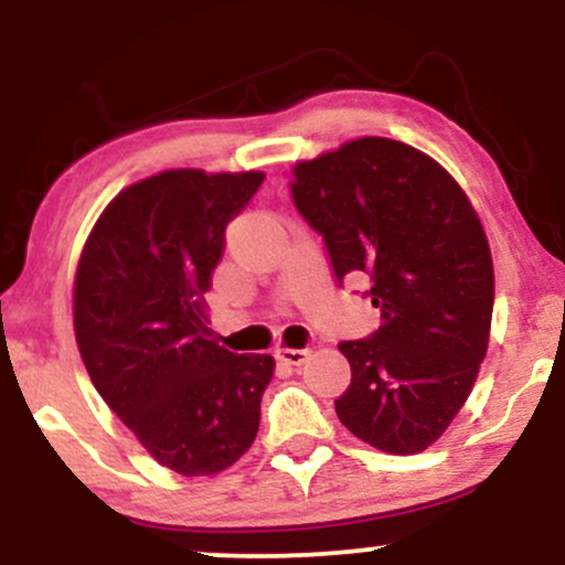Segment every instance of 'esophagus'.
I'll return each mask as SVG.
<instances>
[{
  "mask_svg": "<svg viewBox=\"0 0 565 565\" xmlns=\"http://www.w3.org/2000/svg\"><path fill=\"white\" fill-rule=\"evenodd\" d=\"M310 350L308 348H276V359L281 361V364H289V366H300L305 364V359H308Z\"/></svg>",
  "mask_w": 565,
  "mask_h": 565,
  "instance_id": "obj_1",
  "label": "esophagus"
}]
</instances>
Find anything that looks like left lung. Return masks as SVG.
Returning a JSON list of instances; mask_svg holds the SVG:
<instances>
[{
  "instance_id": "left-lung-1",
  "label": "left lung",
  "mask_w": 565,
  "mask_h": 565,
  "mask_svg": "<svg viewBox=\"0 0 565 565\" xmlns=\"http://www.w3.org/2000/svg\"><path fill=\"white\" fill-rule=\"evenodd\" d=\"M291 201L321 236L337 284L366 276L380 327L340 342L337 417L355 438L417 454L444 436L489 348L494 268L481 220L438 161L361 138L300 161Z\"/></svg>"
}]
</instances>
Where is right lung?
<instances>
[{"label":"right lung","mask_w":565,"mask_h":565,"mask_svg":"<svg viewBox=\"0 0 565 565\" xmlns=\"http://www.w3.org/2000/svg\"><path fill=\"white\" fill-rule=\"evenodd\" d=\"M263 180L201 170L140 180L106 206L76 270L74 329L95 391L180 476L231 468L260 427L274 359L217 345L204 291L225 228Z\"/></svg>","instance_id":"obj_1"}]
</instances>
